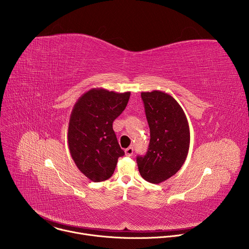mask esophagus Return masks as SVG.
<instances>
[{
	"instance_id": "obj_1",
	"label": "esophagus",
	"mask_w": 249,
	"mask_h": 249,
	"mask_svg": "<svg viewBox=\"0 0 249 249\" xmlns=\"http://www.w3.org/2000/svg\"><path fill=\"white\" fill-rule=\"evenodd\" d=\"M133 153H134V149H133L132 147H129V148H127V149L125 150V155H126L127 157H131V156L133 155Z\"/></svg>"
}]
</instances>
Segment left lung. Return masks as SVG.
Segmentation results:
<instances>
[{
	"instance_id": "8db88e82",
	"label": "left lung",
	"mask_w": 249,
	"mask_h": 249,
	"mask_svg": "<svg viewBox=\"0 0 249 249\" xmlns=\"http://www.w3.org/2000/svg\"><path fill=\"white\" fill-rule=\"evenodd\" d=\"M151 139L147 154L137 157L141 176L159 184L183 165L190 144L189 125L181 106L171 95L153 90L142 92Z\"/></svg>"
}]
</instances>
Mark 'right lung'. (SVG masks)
<instances>
[{
    "mask_svg": "<svg viewBox=\"0 0 249 249\" xmlns=\"http://www.w3.org/2000/svg\"><path fill=\"white\" fill-rule=\"evenodd\" d=\"M129 98L130 91L117 93L92 89L78 99L71 113L70 153L80 171L93 182L110 178L118 158L125 155L112 123L123 112Z\"/></svg>",
    "mask_w": 249,
    "mask_h": 249,
    "instance_id": "obj_1",
    "label": "right lung"
}]
</instances>
